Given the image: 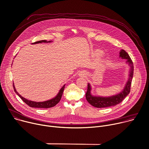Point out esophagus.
<instances>
[{"label":"esophagus","instance_id":"1","mask_svg":"<svg viewBox=\"0 0 149 149\" xmlns=\"http://www.w3.org/2000/svg\"><path fill=\"white\" fill-rule=\"evenodd\" d=\"M82 75L84 76V75H86V74H85V72L84 73H83V74H82Z\"/></svg>","mask_w":149,"mask_h":149}]
</instances>
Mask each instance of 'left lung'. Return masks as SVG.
I'll list each match as a JSON object with an SVG mask.
<instances>
[{
  "label": "left lung",
  "mask_w": 149,
  "mask_h": 149,
  "mask_svg": "<svg viewBox=\"0 0 149 149\" xmlns=\"http://www.w3.org/2000/svg\"><path fill=\"white\" fill-rule=\"evenodd\" d=\"M119 57L122 59H125L127 60V63H128L130 66V71L129 74V78L127 83L124 88V90L114 96L110 97H101V96H94L91 94V86L88 83L87 91L86 94V97L87 102L92 106L96 107H107L110 106H115L120 103L123 101L126 96L130 92L131 85L134 74V65L133 62L130 57L128 54L124 50H121L119 53Z\"/></svg>",
  "instance_id": "8db88e82"
}]
</instances>
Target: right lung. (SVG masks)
I'll return each instance as SVG.
<instances>
[{
    "instance_id": "add662e5",
    "label": "right lung",
    "mask_w": 149,
    "mask_h": 149,
    "mask_svg": "<svg viewBox=\"0 0 149 149\" xmlns=\"http://www.w3.org/2000/svg\"><path fill=\"white\" fill-rule=\"evenodd\" d=\"M52 41H49L47 42L46 40H40V41H38L36 42L33 43V44H37V43H48V42H51ZM13 89H14L15 92L18 94V96L22 99V100H23L26 104L29 105V106L31 107H37V108H49V107H52L55 106V105H56L61 100L62 94L63 92V90L65 88V85L61 88V90H59V92L58 93L57 95L55 97H54L50 100H47V101H45V102H34V101H31L30 100H27L25 98H24L23 97H22L20 94H19V93L17 91L15 87L14 86V84L13 83Z\"/></svg>"
}]
</instances>
